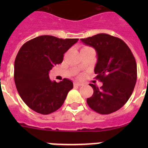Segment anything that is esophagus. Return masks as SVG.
I'll return each instance as SVG.
<instances>
[{
    "instance_id": "34e87169",
    "label": "esophagus",
    "mask_w": 148,
    "mask_h": 148,
    "mask_svg": "<svg viewBox=\"0 0 148 148\" xmlns=\"http://www.w3.org/2000/svg\"><path fill=\"white\" fill-rule=\"evenodd\" d=\"M74 84H75V85H76V86L83 85V84L81 83V82H74Z\"/></svg>"
}]
</instances>
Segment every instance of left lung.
I'll list each match as a JSON object with an SVG mask.
<instances>
[{"instance_id": "8db88e82", "label": "left lung", "mask_w": 148, "mask_h": 148, "mask_svg": "<svg viewBox=\"0 0 148 148\" xmlns=\"http://www.w3.org/2000/svg\"><path fill=\"white\" fill-rule=\"evenodd\" d=\"M97 53L94 72L103 83L99 88L90 84L93 94L87 99L90 108L100 114L116 112L130 99L137 79L135 58L128 46L119 38L105 33L81 39Z\"/></svg>"}]
</instances>
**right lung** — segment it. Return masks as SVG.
I'll return each mask as SVG.
<instances>
[{
    "instance_id": "obj_1",
    "label": "right lung",
    "mask_w": 148,
    "mask_h": 148,
    "mask_svg": "<svg viewBox=\"0 0 148 148\" xmlns=\"http://www.w3.org/2000/svg\"><path fill=\"white\" fill-rule=\"evenodd\" d=\"M78 38H58L41 35L23 44L14 66V79L22 100L32 110L49 114L61 108L73 87L72 81L64 78L52 82L49 73L63 61L64 54Z\"/></svg>"
}]
</instances>
